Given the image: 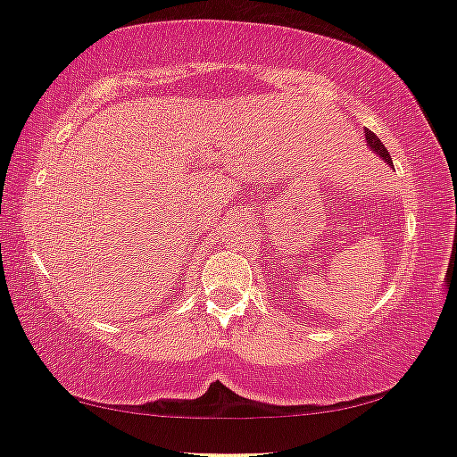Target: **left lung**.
<instances>
[{
  "label": "left lung",
  "instance_id": "left-lung-1",
  "mask_svg": "<svg viewBox=\"0 0 457 457\" xmlns=\"http://www.w3.org/2000/svg\"><path fill=\"white\" fill-rule=\"evenodd\" d=\"M364 137H366V143H369V146L372 151L377 153V155H381L385 162L387 163H391V157H389V153H387V149H385V145L381 143V140H378V137L375 132H370V130H366L364 132Z\"/></svg>",
  "mask_w": 457,
  "mask_h": 457
}]
</instances>
